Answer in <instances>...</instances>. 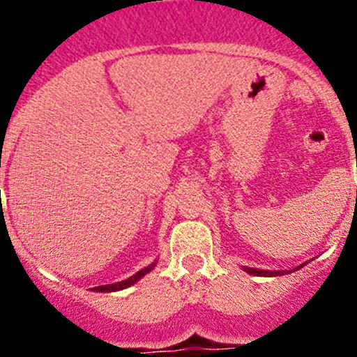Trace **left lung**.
<instances>
[{"instance_id":"1","label":"left lung","mask_w":357,"mask_h":357,"mask_svg":"<svg viewBox=\"0 0 357 357\" xmlns=\"http://www.w3.org/2000/svg\"><path fill=\"white\" fill-rule=\"evenodd\" d=\"M305 265V264H304ZM304 265H301V267L297 268H302ZM296 268V270H297ZM243 270L247 273H252V275H258V277H277V275H284V272H273V270H261V268H248V267H243ZM294 270V272H296Z\"/></svg>"}]
</instances>
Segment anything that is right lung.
<instances>
[{"mask_svg":"<svg viewBox=\"0 0 357 357\" xmlns=\"http://www.w3.org/2000/svg\"><path fill=\"white\" fill-rule=\"evenodd\" d=\"M154 267H155V261H154V264H151L149 267H146V268L139 270L137 273H134L132 277L126 278V280L117 282V284H109V285H99V287H93V290H96V292H117V290H124V289H127V287H130V285L136 284V282L139 280V278H142V277L146 275V273H149L151 270H153Z\"/></svg>","mask_w":357,"mask_h":357,"instance_id":"1","label":"right lung"}]
</instances>
